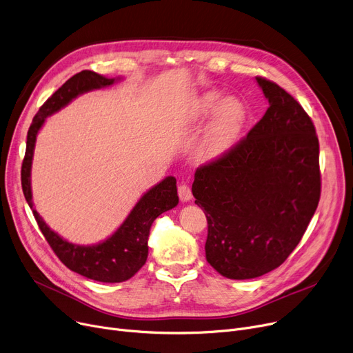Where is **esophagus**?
<instances>
[{"label":"esophagus","mask_w":353,"mask_h":353,"mask_svg":"<svg viewBox=\"0 0 353 353\" xmlns=\"http://www.w3.org/2000/svg\"><path fill=\"white\" fill-rule=\"evenodd\" d=\"M177 192H179V197H180V200L181 201H190L192 200V190H190V188L188 186V184H184V183H181L180 186H179V189H177Z\"/></svg>","instance_id":"esophagus-1"}]
</instances>
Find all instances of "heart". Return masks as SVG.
<instances>
[{
    "label": "heart",
    "instance_id": "b5f03b06",
    "mask_svg": "<svg viewBox=\"0 0 353 353\" xmlns=\"http://www.w3.org/2000/svg\"><path fill=\"white\" fill-rule=\"evenodd\" d=\"M216 109L218 111L201 143V156L206 160L223 156L237 141L246 121L243 104L234 99L225 100L217 91H208L200 96L193 104L192 116L194 120H203Z\"/></svg>",
    "mask_w": 353,
    "mask_h": 353
}]
</instances>
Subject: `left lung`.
I'll return each mask as SVG.
<instances>
[{
	"label": "left lung",
	"instance_id": "left-lung-1",
	"mask_svg": "<svg viewBox=\"0 0 353 353\" xmlns=\"http://www.w3.org/2000/svg\"><path fill=\"white\" fill-rule=\"evenodd\" d=\"M269 107L245 139L200 165L192 186L208 217L206 259L228 279L279 268L301 242L321 199L319 140L303 107L256 77Z\"/></svg>",
	"mask_w": 353,
	"mask_h": 353
}]
</instances>
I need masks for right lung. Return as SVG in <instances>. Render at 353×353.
I'll return each mask as SVG.
<instances>
[{
  "mask_svg": "<svg viewBox=\"0 0 353 353\" xmlns=\"http://www.w3.org/2000/svg\"><path fill=\"white\" fill-rule=\"evenodd\" d=\"M116 79H107L100 74L84 70L68 79L54 94L40 107L39 113L32 119L27 134V148L21 167V184L28 206L37 220L41 233L54 253L72 272L88 279L119 283L133 277L145 263L148 254V234L156 217L177 206L179 196L176 179L169 176L156 184L137 201L123 225L104 242L92 246H80L67 242L52 232L46 221L34 209L31 193V163L35 147V139L46 119L55 111L67 105L72 99L83 92L108 87L114 84Z\"/></svg>",
  "mask_w": 353,
  "mask_h": 353,
  "instance_id": "add662e5",
  "label": "right lung"
}]
</instances>
